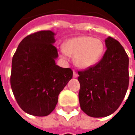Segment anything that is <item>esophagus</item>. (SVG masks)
<instances>
[{
  "mask_svg": "<svg viewBox=\"0 0 135 135\" xmlns=\"http://www.w3.org/2000/svg\"><path fill=\"white\" fill-rule=\"evenodd\" d=\"M77 76H78V74H77L75 71H74V72H73V77H74V78H76Z\"/></svg>",
  "mask_w": 135,
  "mask_h": 135,
  "instance_id": "obj_1",
  "label": "esophagus"
}]
</instances>
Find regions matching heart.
<instances>
[{
	"label": "heart",
	"instance_id": "1",
	"mask_svg": "<svg viewBox=\"0 0 135 135\" xmlns=\"http://www.w3.org/2000/svg\"><path fill=\"white\" fill-rule=\"evenodd\" d=\"M104 51V45L100 39L91 36H80L65 42L62 53L74 58V64L81 68L94 65L100 61Z\"/></svg>",
	"mask_w": 135,
	"mask_h": 135
}]
</instances>
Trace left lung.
Returning <instances> with one entry per match:
<instances>
[{"instance_id": "8db88e82", "label": "left lung", "mask_w": 135, "mask_h": 135, "mask_svg": "<svg viewBox=\"0 0 135 135\" xmlns=\"http://www.w3.org/2000/svg\"><path fill=\"white\" fill-rule=\"evenodd\" d=\"M107 50L95 65L79 71V100L88 116H109L122 103L129 85V59L120 42L112 37L105 40Z\"/></svg>"}]
</instances>
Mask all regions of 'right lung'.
<instances>
[{
	"label": "right lung",
	"mask_w": 135,
	"mask_h": 135,
	"mask_svg": "<svg viewBox=\"0 0 135 135\" xmlns=\"http://www.w3.org/2000/svg\"><path fill=\"white\" fill-rule=\"evenodd\" d=\"M54 33L41 31L21 40L13 56L10 84L21 109L45 116L53 112L59 93L73 77L70 68L56 65L58 57Z\"/></svg>",
	"instance_id": "1"
}]
</instances>
